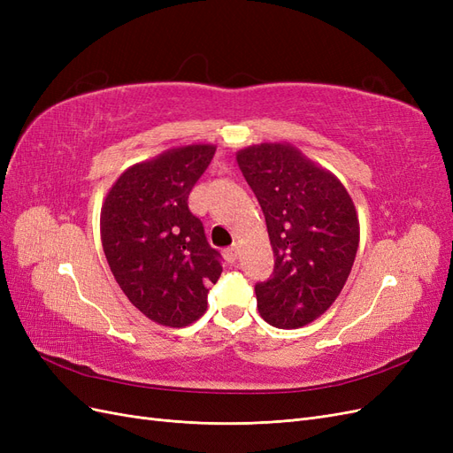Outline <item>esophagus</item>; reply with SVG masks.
<instances>
[{
  "instance_id": "esophagus-1",
  "label": "esophagus",
  "mask_w": 453,
  "mask_h": 453,
  "mask_svg": "<svg viewBox=\"0 0 453 453\" xmlns=\"http://www.w3.org/2000/svg\"><path fill=\"white\" fill-rule=\"evenodd\" d=\"M225 257L228 263H234V260L238 258V245H232V248L225 250Z\"/></svg>"
}]
</instances>
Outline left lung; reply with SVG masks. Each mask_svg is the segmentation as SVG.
Wrapping results in <instances>:
<instances>
[{
    "instance_id": "1",
    "label": "left lung",
    "mask_w": 453,
    "mask_h": 453,
    "mask_svg": "<svg viewBox=\"0 0 453 453\" xmlns=\"http://www.w3.org/2000/svg\"><path fill=\"white\" fill-rule=\"evenodd\" d=\"M263 208L273 273L257 283L260 318L278 328L318 319L344 289L359 248V219L336 175L289 143H260L236 153Z\"/></svg>"
}]
</instances>
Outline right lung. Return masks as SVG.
Returning a JSON list of instances; mask_svg holds the SVG:
<instances>
[{"label": "right lung", "instance_id": "right-lung-1", "mask_svg": "<svg viewBox=\"0 0 453 453\" xmlns=\"http://www.w3.org/2000/svg\"><path fill=\"white\" fill-rule=\"evenodd\" d=\"M215 145L170 149L134 164L102 205L104 253L119 287L150 321L187 326L208 308L221 276V253L205 240L188 195L210 166Z\"/></svg>", "mask_w": 453, "mask_h": 453}]
</instances>
